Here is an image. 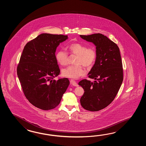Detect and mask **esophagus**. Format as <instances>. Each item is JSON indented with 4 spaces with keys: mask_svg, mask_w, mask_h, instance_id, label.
I'll use <instances>...</instances> for the list:
<instances>
[{
    "mask_svg": "<svg viewBox=\"0 0 146 146\" xmlns=\"http://www.w3.org/2000/svg\"><path fill=\"white\" fill-rule=\"evenodd\" d=\"M70 84H72V86H74V87H78V84L75 81L71 80H70Z\"/></svg>",
    "mask_w": 146,
    "mask_h": 146,
    "instance_id": "1",
    "label": "esophagus"
}]
</instances>
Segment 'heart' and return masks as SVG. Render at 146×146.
<instances>
[{"mask_svg":"<svg viewBox=\"0 0 146 146\" xmlns=\"http://www.w3.org/2000/svg\"><path fill=\"white\" fill-rule=\"evenodd\" d=\"M67 48L70 53L77 56L75 61L76 65L62 69V74L64 77L77 79L85 74V70L81 64L86 67H90L93 65L96 59V50L94 47H87L85 45L79 43L70 44ZM55 57L59 65H67L68 54L64 50H58Z\"/></svg>","mask_w":146,"mask_h":146,"instance_id":"heart-1","label":"heart"}]
</instances>
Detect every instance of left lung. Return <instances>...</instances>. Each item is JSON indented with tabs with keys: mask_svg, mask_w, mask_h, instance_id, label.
Returning <instances> with one entry per match:
<instances>
[{
	"mask_svg": "<svg viewBox=\"0 0 146 146\" xmlns=\"http://www.w3.org/2000/svg\"><path fill=\"white\" fill-rule=\"evenodd\" d=\"M96 46V57L88 73L94 82L84 79L78 84L84 92L80 99L82 108L89 111L104 109L115 99L123 80V69L119 49L117 44L100 33L80 35Z\"/></svg>",
	"mask_w": 146,
	"mask_h": 146,
	"instance_id": "8db88e82",
	"label": "left lung"
}]
</instances>
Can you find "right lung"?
I'll return each instance as SVG.
<instances>
[{"instance_id": "obj_1", "label": "right lung", "mask_w": 146, "mask_h": 146, "mask_svg": "<svg viewBox=\"0 0 146 146\" xmlns=\"http://www.w3.org/2000/svg\"><path fill=\"white\" fill-rule=\"evenodd\" d=\"M67 35L42 33L25 45L17 67V75L26 98L38 109L58 106L69 86L67 78L56 80L60 69L55 57L59 44Z\"/></svg>"}]
</instances>
